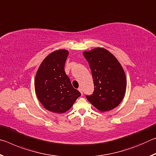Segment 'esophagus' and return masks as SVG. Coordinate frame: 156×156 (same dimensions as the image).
Segmentation results:
<instances>
[{
	"label": "esophagus",
	"mask_w": 156,
	"mask_h": 156,
	"mask_svg": "<svg viewBox=\"0 0 156 156\" xmlns=\"http://www.w3.org/2000/svg\"><path fill=\"white\" fill-rule=\"evenodd\" d=\"M78 91L80 92V93H81V94H82V95L83 94V89H82V88H78Z\"/></svg>",
	"instance_id": "esophagus-1"
}]
</instances>
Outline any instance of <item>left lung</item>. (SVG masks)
<instances>
[{"label": "left lung", "instance_id": "8db88e82", "mask_svg": "<svg viewBox=\"0 0 156 156\" xmlns=\"http://www.w3.org/2000/svg\"><path fill=\"white\" fill-rule=\"evenodd\" d=\"M91 70L94 91L87 95L100 112H107L118 106L125 94L126 80L122 66L107 49L96 48L83 52Z\"/></svg>", "mask_w": 156, "mask_h": 156}]
</instances>
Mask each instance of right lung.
<instances>
[{
	"label": "right lung",
	"instance_id": "1",
	"mask_svg": "<svg viewBox=\"0 0 156 156\" xmlns=\"http://www.w3.org/2000/svg\"><path fill=\"white\" fill-rule=\"evenodd\" d=\"M69 52L60 49L48 55L39 67L35 78V90L39 101L50 112H67L81 96L73 87L65 72Z\"/></svg>",
	"mask_w": 156,
	"mask_h": 156
}]
</instances>
